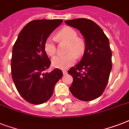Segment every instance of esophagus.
Wrapping results in <instances>:
<instances>
[{"label": "esophagus", "mask_w": 129, "mask_h": 129, "mask_svg": "<svg viewBox=\"0 0 129 129\" xmlns=\"http://www.w3.org/2000/svg\"><path fill=\"white\" fill-rule=\"evenodd\" d=\"M62 72L63 74V75H66L67 74V70H63Z\"/></svg>", "instance_id": "esophagus-1"}]
</instances>
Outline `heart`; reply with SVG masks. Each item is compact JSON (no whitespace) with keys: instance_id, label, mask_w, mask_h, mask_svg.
Instances as JSON below:
<instances>
[{"instance_id":"heart-1","label":"heart","mask_w":129,"mask_h":129,"mask_svg":"<svg viewBox=\"0 0 129 129\" xmlns=\"http://www.w3.org/2000/svg\"><path fill=\"white\" fill-rule=\"evenodd\" d=\"M59 40L68 43L66 52L63 55H57L52 59L53 66L59 69H65L71 66L76 61V56L79 57L84 53L85 50L84 41L79 38L77 31L72 27H66L59 31L56 34ZM44 50L49 56H54L56 53V45L54 39L52 37L47 38L44 43Z\"/></svg>"}]
</instances>
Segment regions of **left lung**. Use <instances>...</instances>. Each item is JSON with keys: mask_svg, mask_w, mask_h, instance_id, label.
<instances>
[{"mask_svg": "<svg viewBox=\"0 0 129 129\" xmlns=\"http://www.w3.org/2000/svg\"><path fill=\"white\" fill-rule=\"evenodd\" d=\"M65 23L80 30L86 45L80 61L68 71L73 77L70 90L79 100H94L104 92L112 70L109 40L102 29L90 19H76Z\"/></svg>", "mask_w": 129, "mask_h": 129, "instance_id": "8db88e82", "label": "left lung"}]
</instances>
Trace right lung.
Instances as JSON below:
<instances>
[{
    "label": "right lung",
    "instance_id": "add662e5",
    "mask_svg": "<svg viewBox=\"0 0 129 129\" xmlns=\"http://www.w3.org/2000/svg\"><path fill=\"white\" fill-rule=\"evenodd\" d=\"M62 22L61 19L31 21L23 27L13 45L12 78L19 94L31 104L47 102L63 76L62 71L57 68L45 73L51 61L44 50L47 38Z\"/></svg>",
    "mask_w": 129,
    "mask_h": 129
}]
</instances>
